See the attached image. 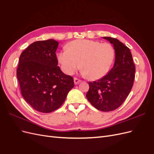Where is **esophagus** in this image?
<instances>
[{"mask_svg":"<svg viewBox=\"0 0 154 154\" xmlns=\"http://www.w3.org/2000/svg\"><path fill=\"white\" fill-rule=\"evenodd\" d=\"M74 84L77 85V84H78V83L81 82V80H79V79L77 78H74Z\"/></svg>","mask_w":154,"mask_h":154,"instance_id":"34e87169","label":"esophagus"}]
</instances>
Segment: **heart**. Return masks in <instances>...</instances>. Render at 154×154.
Instances as JSON below:
<instances>
[{
  "mask_svg": "<svg viewBox=\"0 0 154 154\" xmlns=\"http://www.w3.org/2000/svg\"><path fill=\"white\" fill-rule=\"evenodd\" d=\"M66 49L57 54L58 61L63 71L72 74L80 66L83 74L92 80L106 75L116 55L112 44L92 40L72 41Z\"/></svg>",
  "mask_w": 154,
  "mask_h": 154,
  "instance_id": "heart-1",
  "label": "heart"
}]
</instances>
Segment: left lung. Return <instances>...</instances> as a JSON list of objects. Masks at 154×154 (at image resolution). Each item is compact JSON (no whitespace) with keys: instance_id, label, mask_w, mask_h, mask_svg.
I'll list each match as a JSON object with an SVG mask.
<instances>
[{"instance_id":"obj_1","label":"left lung","mask_w":154,"mask_h":154,"mask_svg":"<svg viewBox=\"0 0 154 154\" xmlns=\"http://www.w3.org/2000/svg\"><path fill=\"white\" fill-rule=\"evenodd\" d=\"M116 51L113 67L97 81L89 82L86 97L91 105L103 112L112 111L123 104L133 87L136 67L130 49L115 38L105 36Z\"/></svg>"}]
</instances>
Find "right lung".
I'll return each mask as SVG.
<instances>
[{
	"instance_id": "1",
	"label": "right lung",
	"mask_w": 154,
	"mask_h": 154,
	"mask_svg": "<svg viewBox=\"0 0 154 154\" xmlns=\"http://www.w3.org/2000/svg\"><path fill=\"white\" fill-rule=\"evenodd\" d=\"M53 39L35 42L21 53L17 70L21 94L35 110L49 113L60 108L74 87V79L62 72Z\"/></svg>"
}]
</instances>
